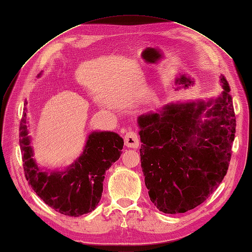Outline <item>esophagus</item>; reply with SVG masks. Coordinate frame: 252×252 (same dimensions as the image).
I'll list each match as a JSON object with an SVG mask.
<instances>
[{
  "label": "esophagus",
  "instance_id": "obj_1",
  "mask_svg": "<svg viewBox=\"0 0 252 252\" xmlns=\"http://www.w3.org/2000/svg\"><path fill=\"white\" fill-rule=\"evenodd\" d=\"M124 142H125V145L127 147L138 148L139 144H140L138 133L132 131V130L127 131L126 134L124 135Z\"/></svg>",
  "mask_w": 252,
  "mask_h": 252
}]
</instances>
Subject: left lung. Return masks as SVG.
Instances as JSON below:
<instances>
[{"label": "left lung", "instance_id": "left-lung-1", "mask_svg": "<svg viewBox=\"0 0 252 252\" xmlns=\"http://www.w3.org/2000/svg\"><path fill=\"white\" fill-rule=\"evenodd\" d=\"M220 83L223 93L216 100L171 103L138 119L145 185L159 211L174 215L195 208L227 173L235 116L229 84L224 77ZM205 110L210 119L203 122Z\"/></svg>", "mask_w": 252, "mask_h": 252}]
</instances>
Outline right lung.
<instances>
[{
    "mask_svg": "<svg viewBox=\"0 0 252 252\" xmlns=\"http://www.w3.org/2000/svg\"><path fill=\"white\" fill-rule=\"evenodd\" d=\"M26 119L24 111L20 123V146L25 178L33 191L64 216L80 217L94 210L102 196L105 172L119 159L123 139L116 132L94 131L88 135L81 157L65 171H42L32 158Z\"/></svg>",
    "mask_w": 252,
    "mask_h": 252,
    "instance_id": "right-lung-1",
    "label": "right lung"
}]
</instances>
